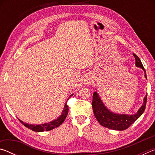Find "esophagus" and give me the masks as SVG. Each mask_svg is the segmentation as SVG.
Wrapping results in <instances>:
<instances>
[{
    "instance_id": "obj_1",
    "label": "esophagus",
    "mask_w": 155,
    "mask_h": 155,
    "mask_svg": "<svg viewBox=\"0 0 155 155\" xmlns=\"http://www.w3.org/2000/svg\"><path fill=\"white\" fill-rule=\"evenodd\" d=\"M91 79L90 78H86V79L85 80V85H88V84H90L91 83Z\"/></svg>"
}]
</instances>
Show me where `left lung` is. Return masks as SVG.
Returning <instances> with one entry per match:
<instances>
[{"label": "left lung", "mask_w": 155, "mask_h": 155, "mask_svg": "<svg viewBox=\"0 0 155 155\" xmlns=\"http://www.w3.org/2000/svg\"><path fill=\"white\" fill-rule=\"evenodd\" d=\"M135 59V65L138 68H140L144 71V77L147 78L146 70L144 69L140 59L133 53ZM147 101V94L143 98V103L142 105L137 111V113L134 114H115L114 112L107 108L104 105L103 101L97 93V91H94L93 94V101H92V108L94 115L96 120L103 127L108 128L109 129L116 130H124L128 128L130 126L134 123L139 117H140L145 110Z\"/></svg>", "instance_id": "left-lung-1"}]
</instances>
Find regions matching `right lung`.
<instances>
[{
  "instance_id": "1",
  "label": "right lung",
  "mask_w": 155,
  "mask_h": 155,
  "mask_svg": "<svg viewBox=\"0 0 155 155\" xmlns=\"http://www.w3.org/2000/svg\"><path fill=\"white\" fill-rule=\"evenodd\" d=\"M72 95L73 94H71L70 96ZM68 110H69V109H68V106L67 105V101H66V103H65V105H64V109H63V111L61 112V114L60 115L57 119L52 120V121L50 122L44 123V124H36V125L29 124H28V123H25L24 122H22V120H20V119H18V120H19L20 122L22 123L23 125L25 126L26 127L29 128V129L32 130L33 131H35V132H43V131H44V130L48 131V130H52V129H54V128L59 127V126L64 122L65 119L66 118V116H67L68 113Z\"/></svg>"
}]
</instances>
